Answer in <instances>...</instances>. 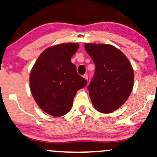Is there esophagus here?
Instances as JSON below:
<instances>
[{"instance_id":"obj_1","label":"esophagus","mask_w":157,"mask_h":157,"mask_svg":"<svg viewBox=\"0 0 157 157\" xmlns=\"http://www.w3.org/2000/svg\"><path fill=\"white\" fill-rule=\"evenodd\" d=\"M83 77H84L85 80H88V74H85L84 75H83Z\"/></svg>"}]
</instances>
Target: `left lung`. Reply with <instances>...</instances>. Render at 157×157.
<instances>
[{"label": "left lung", "instance_id": "8db88e82", "mask_svg": "<svg viewBox=\"0 0 157 157\" xmlns=\"http://www.w3.org/2000/svg\"><path fill=\"white\" fill-rule=\"evenodd\" d=\"M85 48L96 66L88 86L91 101L99 112H114L132 92L134 72L131 64L113 45L86 43Z\"/></svg>", "mask_w": 157, "mask_h": 157}]
</instances>
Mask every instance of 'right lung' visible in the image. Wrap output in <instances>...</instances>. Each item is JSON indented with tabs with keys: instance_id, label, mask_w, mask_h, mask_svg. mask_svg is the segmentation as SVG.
<instances>
[{
	"instance_id": "right-lung-1",
	"label": "right lung",
	"mask_w": 157,
	"mask_h": 157,
	"mask_svg": "<svg viewBox=\"0 0 157 157\" xmlns=\"http://www.w3.org/2000/svg\"><path fill=\"white\" fill-rule=\"evenodd\" d=\"M78 43H63L45 50L31 70L29 84L33 96L41 109L53 117L66 114L72 108L77 91L87 81L77 72L71 58Z\"/></svg>"
}]
</instances>
